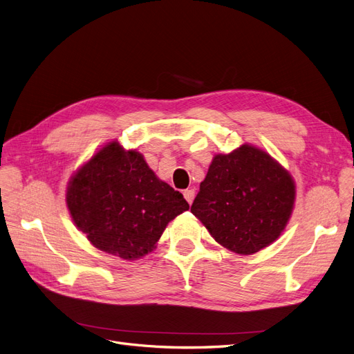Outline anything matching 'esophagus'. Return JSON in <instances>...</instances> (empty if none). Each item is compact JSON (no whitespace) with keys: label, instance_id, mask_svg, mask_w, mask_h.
Returning <instances> with one entry per match:
<instances>
[{"label":"esophagus","instance_id":"esophagus-1","mask_svg":"<svg viewBox=\"0 0 354 354\" xmlns=\"http://www.w3.org/2000/svg\"><path fill=\"white\" fill-rule=\"evenodd\" d=\"M184 197H185V200L188 201V204L191 205L192 201H194V198H195V191H194L192 188L185 189V191H184Z\"/></svg>","mask_w":354,"mask_h":354}]
</instances>
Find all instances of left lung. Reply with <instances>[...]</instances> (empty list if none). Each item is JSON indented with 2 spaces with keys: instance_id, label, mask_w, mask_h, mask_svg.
Returning <instances> with one entry per match:
<instances>
[{
  "instance_id": "obj_1",
  "label": "left lung",
  "mask_w": 354,
  "mask_h": 354,
  "mask_svg": "<svg viewBox=\"0 0 354 354\" xmlns=\"http://www.w3.org/2000/svg\"><path fill=\"white\" fill-rule=\"evenodd\" d=\"M295 200L292 175L263 149L242 144L213 157L191 213L226 250L252 255L280 238Z\"/></svg>"
}]
</instances>
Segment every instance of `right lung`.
<instances>
[{"mask_svg": "<svg viewBox=\"0 0 354 354\" xmlns=\"http://www.w3.org/2000/svg\"><path fill=\"white\" fill-rule=\"evenodd\" d=\"M65 201L91 245L127 261L151 252L169 221L189 208L184 195L154 175L140 151L125 150L116 140L77 169Z\"/></svg>", "mask_w": 354, "mask_h": 354, "instance_id": "add662e5", "label": "right lung"}]
</instances>
